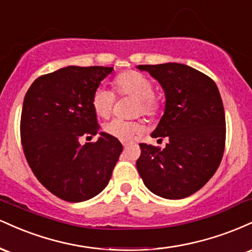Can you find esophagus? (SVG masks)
I'll use <instances>...</instances> for the list:
<instances>
[{"instance_id": "esophagus-1", "label": "esophagus", "mask_w": 252, "mask_h": 252, "mask_svg": "<svg viewBox=\"0 0 252 252\" xmlns=\"http://www.w3.org/2000/svg\"><path fill=\"white\" fill-rule=\"evenodd\" d=\"M122 144H123L124 148H126V147H128V146H129L130 142H128V141H122Z\"/></svg>"}]
</instances>
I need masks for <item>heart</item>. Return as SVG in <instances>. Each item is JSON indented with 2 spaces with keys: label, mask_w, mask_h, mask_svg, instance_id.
Returning a JSON list of instances; mask_svg holds the SVG:
<instances>
[{
  "label": "heart",
  "mask_w": 252,
  "mask_h": 252,
  "mask_svg": "<svg viewBox=\"0 0 252 252\" xmlns=\"http://www.w3.org/2000/svg\"><path fill=\"white\" fill-rule=\"evenodd\" d=\"M116 91L122 96H130L137 100L135 115L147 117H156L162 110V102L154 94V84L149 78L136 71H126L114 79ZM115 94L108 89L98 88L92 96V108L97 116L108 117L115 105ZM142 130L140 122H129L120 118H114L104 126V131L121 141L131 140Z\"/></svg>",
  "instance_id": "obj_1"
}]
</instances>
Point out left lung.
<instances>
[{"instance_id":"obj_1","label":"left lung","mask_w":252,"mask_h":252,"mask_svg":"<svg viewBox=\"0 0 252 252\" xmlns=\"http://www.w3.org/2000/svg\"><path fill=\"white\" fill-rule=\"evenodd\" d=\"M162 86L164 112L152 137L166 148L141 143L137 167L146 187L164 199L192 195L212 178L225 148V112L216 83L178 63L138 65Z\"/></svg>"}]
</instances>
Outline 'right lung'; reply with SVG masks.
Instances as JSON below:
<instances>
[{
	"instance_id": "add662e5",
	"label": "right lung",
	"mask_w": 252,
	"mask_h": 252,
	"mask_svg": "<svg viewBox=\"0 0 252 252\" xmlns=\"http://www.w3.org/2000/svg\"><path fill=\"white\" fill-rule=\"evenodd\" d=\"M114 67L67 66L39 77L28 89L21 114V142L34 175L58 198L89 200L108 186L123 146L99 132L92 96Z\"/></svg>"
}]
</instances>
